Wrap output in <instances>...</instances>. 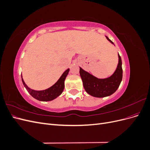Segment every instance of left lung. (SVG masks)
I'll list each match as a JSON object with an SVG mask.
<instances>
[{
	"label": "left lung",
	"instance_id": "8db88e82",
	"mask_svg": "<svg viewBox=\"0 0 150 150\" xmlns=\"http://www.w3.org/2000/svg\"><path fill=\"white\" fill-rule=\"evenodd\" d=\"M106 38L111 43L114 44L107 36ZM118 58V64L116 71L108 78L99 79L79 67V73L83 81L84 88L91 96L96 98L109 96L119 88L122 78V61L119 54Z\"/></svg>",
	"mask_w": 150,
	"mask_h": 150
}]
</instances>
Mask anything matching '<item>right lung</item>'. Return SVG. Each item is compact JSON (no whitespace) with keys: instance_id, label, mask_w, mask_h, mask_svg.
I'll return each instance as SVG.
<instances>
[{"instance_id":"obj_1","label":"right lung","mask_w":150,"mask_h":150,"mask_svg":"<svg viewBox=\"0 0 150 150\" xmlns=\"http://www.w3.org/2000/svg\"><path fill=\"white\" fill-rule=\"evenodd\" d=\"M69 69H67L66 71L63 72V74L60 77V78L58 79V81L55 84L49 88L42 91H35L29 88L25 84L21 74L22 81L27 91H28V93L33 98L38 99L39 101H49L56 99L57 97H58L62 94L64 88V81L66 79V76H67L68 73H69Z\"/></svg>"}]
</instances>
